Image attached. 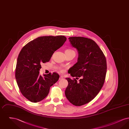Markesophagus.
<instances>
[{
    "label": "esophagus",
    "instance_id": "obj_1",
    "mask_svg": "<svg viewBox=\"0 0 129 129\" xmlns=\"http://www.w3.org/2000/svg\"><path fill=\"white\" fill-rule=\"evenodd\" d=\"M63 78V76H60L59 79V80H62Z\"/></svg>",
    "mask_w": 129,
    "mask_h": 129
}]
</instances>
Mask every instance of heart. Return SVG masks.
I'll return each mask as SVG.
<instances>
[{"label": "heart", "instance_id": "b5f03b06", "mask_svg": "<svg viewBox=\"0 0 129 129\" xmlns=\"http://www.w3.org/2000/svg\"><path fill=\"white\" fill-rule=\"evenodd\" d=\"M65 53H75V52H74V51L73 50H72V49H67L66 50V51H65ZM60 71L62 72H63V69H62V68H60Z\"/></svg>", "mask_w": 129, "mask_h": 129}]
</instances>
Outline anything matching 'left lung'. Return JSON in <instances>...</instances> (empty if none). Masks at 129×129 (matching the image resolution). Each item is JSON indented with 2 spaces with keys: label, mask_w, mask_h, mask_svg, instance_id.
<instances>
[{
  "label": "left lung",
  "mask_w": 129,
  "mask_h": 129,
  "mask_svg": "<svg viewBox=\"0 0 129 129\" xmlns=\"http://www.w3.org/2000/svg\"><path fill=\"white\" fill-rule=\"evenodd\" d=\"M72 46L79 54L78 61L68 73L76 79H66L68 85L65 93L69 101L81 106L91 101L104 84L107 71L106 57L97 44L90 39L82 37L69 38Z\"/></svg>",
  "instance_id": "1"
}]
</instances>
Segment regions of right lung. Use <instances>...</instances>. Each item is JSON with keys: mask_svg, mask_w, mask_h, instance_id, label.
Instances as JSON below:
<instances>
[{"mask_svg": "<svg viewBox=\"0 0 129 129\" xmlns=\"http://www.w3.org/2000/svg\"><path fill=\"white\" fill-rule=\"evenodd\" d=\"M64 36H42L25 45L19 54L15 78L20 92L32 103L41 101L48 94L50 88L58 80L56 73L39 74L41 64L50 61L56 50L66 41Z\"/></svg>", "mask_w": 129, "mask_h": 129, "instance_id": "right-lung-1", "label": "right lung"}]
</instances>
